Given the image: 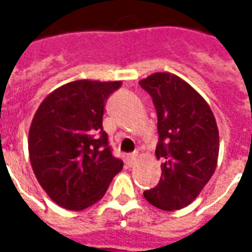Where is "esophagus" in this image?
<instances>
[{
	"label": "esophagus",
	"mask_w": 252,
	"mask_h": 252,
	"mask_svg": "<svg viewBox=\"0 0 252 252\" xmlns=\"http://www.w3.org/2000/svg\"><path fill=\"white\" fill-rule=\"evenodd\" d=\"M137 159V154L133 153V154H129L128 157H126V163H128V166H132V164L136 162Z\"/></svg>",
	"instance_id": "1"
}]
</instances>
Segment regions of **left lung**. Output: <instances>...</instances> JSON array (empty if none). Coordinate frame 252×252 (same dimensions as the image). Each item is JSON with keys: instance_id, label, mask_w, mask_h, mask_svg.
Here are the masks:
<instances>
[{"instance_id": "8db88e82", "label": "left lung", "mask_w": 252, "mask_h": 252, "mask_svg": "<svg viewBox=\"0 0 252 252\" xmlns=\"http://www.w3.org/2000/svg\"><path fill=\"white\" fill-rule=\"evenodd\" d=\"M139 85L151 98L158 116L157 158L162 175L144 191L151 205L163 211L185 208L200 194L215 173L219 129L205 99L190 85L169 72H155Z\"/></svg>"}]
</instances>
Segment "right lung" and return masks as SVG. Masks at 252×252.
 Instances as JSON below:
<instances>
[{
	"mask_svg": "<svg viewBox=\"0 0 252 252\" xmlns=\"http://www.w3.org/2000/svg\"><path fill=\"white\" fill-rule=\"evenodd\" d=\"M121 82L74 81L36 110L28 150L32 169L58 205L82 211L101 200L121 169L102 128L105 104Z\"/></svg>",
	"mask_w": 252,
	"mask_h": 252,
	"instance_id": "right-lung-1",
	"label": "right lung"
}]
</instances>
